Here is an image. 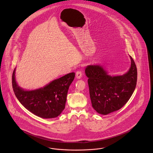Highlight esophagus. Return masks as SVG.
Here are the masks:
<instances>
[{
  "label": "esophagus",
  "mask_w": 153,
  "mask_h": 153,
  "mask_svg": "<svg viewBox=\"0 0 153 153\" xmlns=\"http://www.w3.org/2000/svg\"><path fill=\"white\" fill-rule=\"evenodd\" d=\"M82 76V72L80 71H77L76 73V77L77 79H80Z\"/></svg>",
  "instance_id": "esophagus-1"
}]
</instances>
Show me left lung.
<instances>
[{"label": "left lung", "instance_id": "1", "mask_svg": "<svg viewBox=\"0 0 153 153\" xmlns=\"http://www.w3.org/2000/svg\"><path fill=\"white\" fill-rule=\"evenodd\" d=\"M130 57L131 67L122 76H109L100 65L85 68L92 105L99 114L107 115L120 109L132 95L137 85V69Z\"/></svg>", "mask_w": 153, "mask_h": 153}]
</instances>
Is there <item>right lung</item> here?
I'll list each match as a JSON object with an SVG mask.
<instances>
[{
	"label": "right lung",
	"mask_w": 153,
	"mask_h": 153,
	"mask_svg": "<svg viewBox=\"0 0 153 153\" xmlns=\"http://www.w3.org/2000/svg\"><path fill=\"white\" fill-rule=\"evenodd\" d=\"M12 76V84L16 98L22 105L36 116L45 119L58 117L65 108L68 89L75 73H68L53 80L45 87L34 91H25L19 87Z\"/></svg>",
	"instance_id": "1"
}]
</instances>
